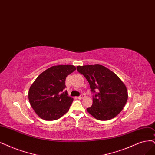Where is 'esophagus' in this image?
<instances>
[{
    "label": "esophagus",
    "mask_w": 155,
    "mask_h": 155,
    "mask_svg": "<svg viewBox=\"0 0 155 155\" xmlns=\"http://www.w3.org/2000/svg\"><path fill=\"white\" fill-rule=\"evenodd\" d=\"M85 98V95L83 94L78 97V99H81H81H83V98Z\"/></svg>",
    "instance_id": "esophagus-1"
}]
</instances>
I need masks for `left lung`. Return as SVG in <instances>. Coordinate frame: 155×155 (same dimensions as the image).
Instances as JSON below:
<instances>
[{
	"label": "left lung",
	"instance_id": "obj_1",
	"mask_svg": "<svg viewBox=\"0 0 155 155\" xmlns=\"http://www.w3.org/2000/svg\"><path fill=\"white\" fill-rule=\"evenodd\" d=\"M77 69L87 80L91 92L94 93L93 105L87 108V112L100 121L117 116L128 100L127 89L121 80L109 69L100 64L78 66Z\"/></svg>",
	"mask_w": 155,
	"mask_h": 155
}]
</instances>
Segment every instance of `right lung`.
Returning a JSON list of instances; mask_svg holds the SVG:
<instances>
[{
	"mask_svg": "<svg viewBox=\"0 0 155 155\" xmlns=\"http://www.w3.org/2000/svg\"><path fill=\"white\" fill-rule=\"evenodd\" d=\"M76 70L73 65L51 66L41 73L28 91V100L34 112L46 121L58 119L69 110L73 98L68 96L66 78Z\"/></svg>",
	"mask_w": 155,
	"mask_h": 155,
	"instance_id": "obj_1",
	"label": "right lung"
}]
</instances>
